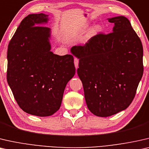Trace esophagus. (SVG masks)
<instances>
[{
  "mask_svg": "<svg viewBox=\"0 0 149 149\" xmlns=\"http://www.w3.org/2000/svg\"><path fill=\"white\" fill-rule=\"evenodd\" d=\"M78 63H79V60H78V58H74V65H75V68H76V70H77V68H78Z\"/></svg>",
  "mask_w": 149,
  "mask_h": 149,
  "instance_id": "34e87169",
  "label": "esophagus"
}]
</instances>
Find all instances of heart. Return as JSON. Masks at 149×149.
<instances>
[{
	"mask_svg": "<svg viewBox=\"0 0 149 149\" xmlns=\"http://www.w3.org/2000/svg\"><path fill=\"white\" fill-rule=\"evenodd\" d=\"M102 30V28L101 26H99V25H96V26H94L93 28L91 29V31H90L89 33H88V36L89 38H91L94 36H95L97 34V33H99L100 31Z\"/></svg>",
	"mask_w": 149,
	"mask_h": 149,
	"instance_id": "heart-1",
	"label": "heart"
}]
</instances>
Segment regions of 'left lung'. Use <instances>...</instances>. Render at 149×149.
Returning a JSON list of instances; mask_svg holds the SVG:
<instances>
[{
	"label": "left lung",
	"instance_id": "1",
	"mask_svg": "<svg viewBox=\"0 0 149 149\" xmlns=\"http://www.w3.org/2000/svg\"><path fill=\"white\" fill-rule=\"evenodd\" d=\"M113 32L98 33L71 51L79 58L77 75L88 109L98 117L125 110L134 98L143 75V47L123 16L108 19Z\"/></svg>",
	"mask_w": 149,
	"mask_h": 149
}]
</instances>
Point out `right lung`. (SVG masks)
<instances>
[{"label":"right lung","instance_id":"1","mask_svg":"<svg viewBox=\"0 0 149 149\" xmlns=\"http://www.w3.org/2000/svg\"><path fill=\"white\" fill-rule=\"evenodd\" d=\"M49 15L30 14L22 21L7 51V82L19 107L47 117L59 109L67 84L75 73L74 56L51 51Z\"/></svg>","mask_w":149,"mask_h":149}]
</instances>
